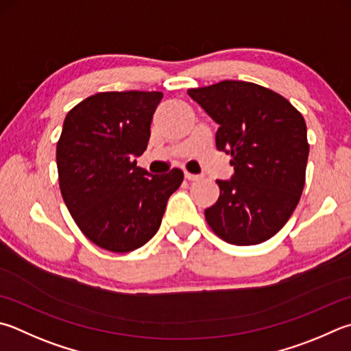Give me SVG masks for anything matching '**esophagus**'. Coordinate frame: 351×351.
Instances as JSON below:
<instances>
[{
  "instance_id": "obj_1",
  "label": "esophagus",
  "mask_w": 351,
  "mask_h": 351,
  "mask_svg": "<svg viewBox=\"0 0 351 351\" xmlns=\"http://www.w3.org/2000/svg\"><path fill=\"white\" fill-rule=\"evenodd\" d=\"M201 175H193V173H189V171H186V180L187 181H197V180H201Z\"/></svg>"
}]
</instances>
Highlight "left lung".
Instances as JSON below:
<instances>
[{"instance_id":"left-lung-1","label":"left lung","mask_w":351,"mask_h":351,"mask_svg":"<svg viewBox=\"0 0 351 351\" xmlns=\"http://www.w3.org/2000/svg\"><path fill=\"white\" fill-rule=\"evenodd\" d=\"M189 97L218 124L216 149L232 155L234 173L218 180L219 197L206 219L234 245L261 244L296 208L308 159L307 125L281 95L247 81L190 88Z\"/></svg>"}]
</instances>
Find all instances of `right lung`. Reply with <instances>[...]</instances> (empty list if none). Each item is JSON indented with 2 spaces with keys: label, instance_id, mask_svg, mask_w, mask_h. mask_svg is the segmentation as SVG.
<instances>
[{
  "label": "right lung",
  "instance_id": "right-lung-1",
  "mask_svg": "<svg viewBox=\"0 0 351 351\" xmlns=\"http://www.w3.org/2000/svg\"><path fill=\"white\" fill-rule=\"evenodd\" d=\"M161 92H103L67 113L56 144L62 199L81 232L114 253L155 237L180 169L152 175L136 165L150 139Z\"/></svg>",
  "mask_w": 351,
  "mask_h": 351
}]
</instances>
